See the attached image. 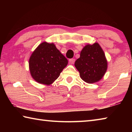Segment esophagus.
<instances>
[{
    "mask_svg": "<svg viewBox=\"0 0 132 132\" xmlns=\"http://www.w3.org/2000/svg\"><path fill=\"white\" fill-rule=\"evenodd\" d=\"M75 62V59H69V63L70 64H74Z\"/></svg>",
    "mask_w": 132,
    "mask_h": 132,
    "instance_id": "1",
    "label": "esophagus"
}]
</instances>
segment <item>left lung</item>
<instances>
[{
  "instance_id": "8db88e82",
  "label": "left lung",
  "mask_w": 132,
  "mask_h": 132,
  "mask_svg": "<svg viewBox=\"0 0 132 132\" xmlns=\"http://www.w3.org/2000/svg\"><path fill=\"white\" fill-rule=\"evenodd\" d=\"M75 66L81 79L87 83H94L101 80L106 73L108 63L103 50L95 42L87 44L82 48L80 56Z\"/></svg>"
}]
</instances>
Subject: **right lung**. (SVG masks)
<instances>
[{
    "label": "right lung",
    "mask_w": 132,
    "mask_h": 132,
    "mask_svg": "<svg viewBox=\"0 0 132 132\" xmlns=\"http://www.w3.org/2000/svg\"><path fill=\"white\" fill-rule=\"evenodd\" d=\"M68 61L53 43L44 42L32 52L29 59L32 77L40 84L50 85L56 80Z\"/></svg>",
    "instance_id": "1"
}]
</instances>
